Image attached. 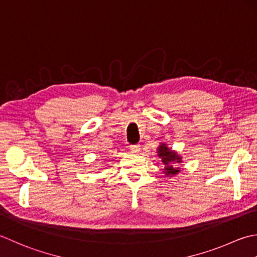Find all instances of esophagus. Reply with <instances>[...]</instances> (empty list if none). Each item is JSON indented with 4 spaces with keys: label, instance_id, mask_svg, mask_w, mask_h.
Instances as JSON below:
<instances>
[{
    "label": "esophagus",
    "instance_id": "obj_1",
    "mask_svg": "<svg viewBox=\"0 0 257 257\" xmlns=\"http://www.w3.org/2000/svg\"><path fill=\"white\" fill-rule=\"evenodd\" d=\"M131 151L133 152V153H139V152L141 151V145L140 144H134V145H131L130 146Z\"/></svg>",
    "mask_w": 257,
    "mask_h": 257
}]
</instances>
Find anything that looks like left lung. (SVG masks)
Returning <instances> with one entry per match:
<instances>
[{
  "mask_svg": "<svg viewBox=\"0 0 257 257\" xmlns=\"http://www.w3.org/2000/svg\"><path fill=\"white\" fill-rule=\"evenodd\" d=\"M158 155L164 165V174L169 177L177 174L180 172V167H176V163H182V158L172 151L165 143H161L158 148Z\"/></svg>",
  "mask_w": 257,
  "mask_h": 257,
  "instance_id": "8db88e82",
  "label": "left lung"
}]
</instances>
